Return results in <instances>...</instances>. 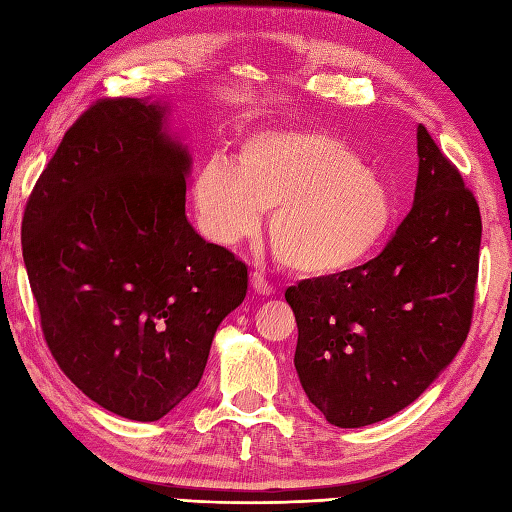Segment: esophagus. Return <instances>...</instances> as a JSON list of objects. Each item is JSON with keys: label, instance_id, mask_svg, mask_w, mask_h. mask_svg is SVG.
Returning <instances> with one entry per match:
<instances>
[{"label": "esophagus", "instance_id": "obj_1", "mask_svg": "<svg viewBox=\"0 0 512 512\" xmlns=\"http://www.w3.org/2000/svg\"><path fill=\"white\" fill-rule=\"evenodd\" d=\"M250 286L257 292V295H273L275 288L270 286V281L259 273V270H253V275H250Z\"/></svg>", "mask_w": 512, "mask_h": 512}]
</instances>
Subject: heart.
Wrapping results in <instances>:
<instances>
[{
    "instance_id": "b5f03b06",
    "label": "heart",
    "mask_w": 512,
    "mask_h": 512,
    "mask_svg": "<svg viewBox=\"0 0 512 512\" xmlns=\"http://www.w3.org/2000/svg\"><path fill=\"white\" fill-rule=\"evenodd\" d=\"M200 231L220 246L253 235L259 211L277 262L321 279L372 257L396 222L387 180L343 140L308 129H266L246 138L235 162H204L193 182Z\"/></svg>"
}]
</instances>
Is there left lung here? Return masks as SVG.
<instances>
[{
	"instance_id": "obj_1",
	"label": "left lung",
	"mask_w": 512,
	"mask_h": 512,
	"mask_svg": "<svg viewBox=\"0 0 512 512\" xmlns=\"http://www.w3.org/2000/svg\"><path fill=\"white\" fill-rule=\"evenodd\" d=\"M418 156L416 198L385 248L286 290L301 387L334 427H365L411 405L471 330L480 206L424 125Z\"/></svg>"
}]
</instances>
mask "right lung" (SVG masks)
<instances>
[{
    "mask_svg": "<svg viewBox=\"0 0 512 512\" xmlns=\"http://www.w3.org/2000/svg\"><path fill=\"white\" fill-rule=\"evenodd\" d=\"M165 107L92 103L63 134L21 220L41 332L96 405L154 422L198 387L217 325L244 301L248 268L184 215L189 154Z\"/></svg>",
    "mask_w": 512,
    "mask_h": 512,
    "instance_id": "add662e5",
    "label": "right lung"
}]
</instances>
